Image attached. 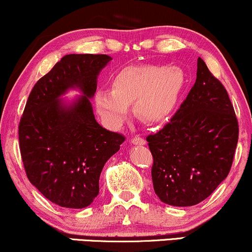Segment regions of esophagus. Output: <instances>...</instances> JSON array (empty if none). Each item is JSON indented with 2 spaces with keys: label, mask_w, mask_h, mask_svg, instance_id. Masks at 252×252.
<instances>
[{
  "label": "esophagus",
  "mask_w": 252,
  "mask_h": 252,
  "mask_svg": "<svg viewBox=\"0 0 252 252\" xmlns=\"http://www.w3.org/2000/svg\"><path fill=\"white\" fill-rule=\"evenodd\" d=\"M131 143L135 145H144L147 143V141H145L144 138L139 137V136H135V137L131 138Z\"/></svg>",
  "instance_id": "obj_1"
}]
</instances>
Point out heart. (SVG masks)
Segmentation results:
<instances>
[{
  "label": "heart",
  "mask_w": 252,
  "mask_h": 252,
  "mask_svg": "<svg viewBox=\"0 0 252 252\" xmlns=\"http://www.w3.org/2000/svg\"><path fill=\"white\" fill-rule=\"evenodd\" d=\"M184 84V72L177 66H126L114 77L113 89L96 90L94 104L110 128L122 126L131 104L139 120L159 123L172 113Z\"/></svg>",
  "instance_id": "b5f03b06"
}]
</instances>
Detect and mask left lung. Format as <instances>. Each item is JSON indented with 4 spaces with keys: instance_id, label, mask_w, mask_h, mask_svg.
I'll list each match as a JSON object with an SVG mask.
<instances>
[{
    "instance_id": "left-lung-1",
    "label": "left lung",
    "mask_w": 252,
    "mask_h": 252,
    "mask_svg": "<svg viewBox=\"0 0 252 252\" xmlns=\"http://www.w3.org/2000/svg\"><path fill=\"white\" fill-rule=\"evenodd\" d=\"M151 177L163 203L191 207L226 178L238 142V122L225 88L201 57L197 77L170 122L147 137Z\"/></svg>"
}]
</instances>
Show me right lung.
<instances>
[{"label": "right lung", "instance_id": "right-lung-1", "mask_svg": "<svg viewBox=\"0 0 252 252\" xmlns=\"http://www.w3.org/2000/svg\"><path fill=\"white\" fill-rule=\"evenodd\" d=\"M111 60L93 54L63 56L32 88L21 117L20 151L27 177L60 207L92 204L103 166L126 141L96 122L90 103L97 76ZM74 87L82 96L66 105L59 97Z\"/></svg>", "mask_w": 252, "mask_h": 252}]
</instances>
